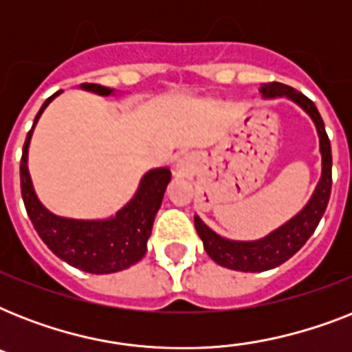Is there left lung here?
I'll use <instances>...</instances> for the list:
<instances>
[{"mask_svg":"<svg viewBox=\"0 0 352 352\" xmlns=\"http://www.w3.org/2000/svg\"><path fill=\"white\" fill-rule=\"evenodd\" d=\"M263 98H278L285 96L303 109L312 118L316 126L318 137H320V153H322V177L318 181L314 192H312L309 203L289 219L285 225L270 232L268 235L256 241H234L226 239L223 235L215 234L210 226L203 223V219L195 215V230L203 241L204 250L217 265L230 270L239 272H265L270 268L279 267L281 263L294 256L307 239L314 234L318 223L325 214V208L331 197V186H333V155H331V140L325 133L320 113H318L314 102L309 100L305 95H301L289 85L272 82L263 84L259 89Z\"/></svg>","mask_w":352,"mask_h":352,"instance_id":"left-lung-1","label":"left lung"}]
</instances>
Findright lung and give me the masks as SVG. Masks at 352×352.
Returning a JSON list of instances; mask_svg holds the SVG:
<instances>
[{
  "label": "right lung",
  "instance_id": "right-lung-1",
  "mask_svg": "<svg viewBox=\"0 0 352 352\" xmlns=\"http://www.w3.org/2000/svg\"><path fill=\"white\" fill-rule=\"evenodd\" d=\"M82 89L91 91L100 96H109L115 89L98 84H82ZM62 91L49 96L38 111L32 129L27 133L23 144V155L19 162L21 179V197L29 219L34 230L60 259L71 267L80 268L89 274H113L138 263L148 250V239L153 228L155 215L159 212L164 197L171 171L168 168H155L144 173L137 192L117 214L107 219H71L60 217L40 203L30 181L29 144L34 126L41 113Z\"/></svg>",
  "mask_w": 352,
  "mask_h": 352
}]
</instances>
